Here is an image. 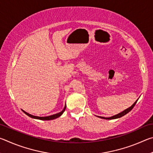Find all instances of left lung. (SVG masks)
Here are the masks:
<instances>
[{"mask_svg": "<svg viewBox=\"0 0 153 153\" xmlns=\"http://www.w3.org/2000/svg\"><path fill=\"white\" fill-rule=\"evenodd\" d=\"M137 101H138V100H137L135 102H134V104H133L132 105H131L130 107L128 108H127V109H126L125 111H123V112H121V113H120L117 114V115L113 116V117H99V116H98V117H100V118H102V119H105V120H113V119L120 118V117H122V116L125 115L126 114L128 113L129 112V111H130L131 109H132V108H134V106H135V105H136V103L137 102Z\"/></svg>", "mask_w": 153, "mask_h": 153, "instance_id": "8db88e82", "label": "left lung"}]
</instances>
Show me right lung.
I'll return each instance as SVG.
<instances>
[{
    "label": "right lung",
    "mask_w": 153,
    "mask_h": 153,
    "mask_svg": "<svg viewBox=\"0 0 153 153\" xmlns=\"http://www.w3.org/2000/svg\"><path fill=\"white\" fill-rule=\"evenodd\" d=\"M65 108H66V105H65V106L63 110L61 112L59 113H56V114H55V115L48 116V117H38V116H34V115H30V114L27 113V112H25V111H23V110L22 111H23V112L26 114L27 116H29V117H32V118H33V119H38V120H55V119L59 117H60V116L62 115V114H63V113L65 111Z\"/></svg>",
    "instance_id": "1"
}]
</instances>
